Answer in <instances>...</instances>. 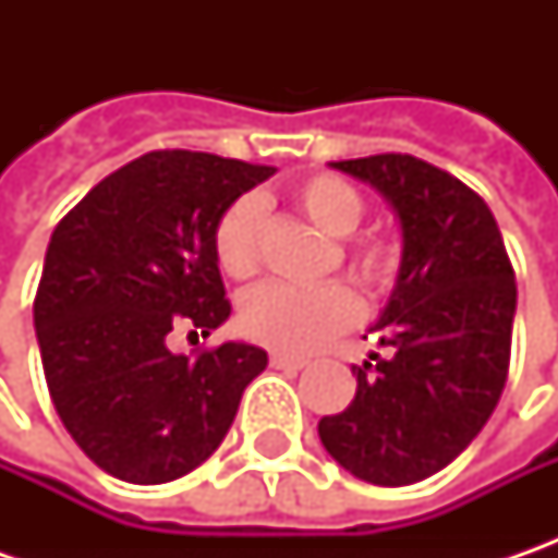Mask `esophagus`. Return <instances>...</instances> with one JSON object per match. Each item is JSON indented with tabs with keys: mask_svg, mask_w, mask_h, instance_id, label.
Wrapping results in <instances>:
<instances>
[{
	"mask_svg": "<svg viewBox=\"0 0 558 558\" xmlns=\"http://www.w3.org/2000/svg\"><path fill=\"white\" fill-rule=\"evenodd\" d=\"M269 366L272 369H289V373H298L307 366V356H291V354H272L269 356Z\"/></svg>",
	"mask_w": 558,
	"mask_h": 558,
	"instance_id": "obj_1",
	"label": "esophagus"
}]
</instances>
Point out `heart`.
I'll return each instance as SVG.
<instances>
[{"mask_svg":"<svg viewBox=\"0 0 558 558\" xmlns=\"http://www.w3.org/2000/svg\"><path fill=\"white\" fill-rule=\"evenodd\" d=\"M291 202L329 239H341L338 260L369 298H385L400 276V245L385 232L354 235L363 223L366 202L360 189L332 173H313L291 185ZM214 254L226 276L251 279L260 269V202L242 195L226 207L214 229ZM360 301L348 286L329 282L319 289L264 286L245 294L239 326L242 332L286 354H307L335 332L348 329Z\"/></svg>","mask_w":558,"mask_h":558,"instance_id":"1","label":"heart"}]
</instances>
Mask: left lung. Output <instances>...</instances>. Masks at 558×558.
I'll return each instance as SVG.
<instances>
[{
  "mask_svg": "<svg viewBox=\"0 0 558 558\" xmlns=\"http://www.w3.org/2000/svg\"><path fill=\"white\" fill-rule=\"evenodd\" d=\"M400 217L403 257L375 323L388 356L354 366V400L319 418L338 465L381 487L440 472L475 440L509 375L515 269L478 192L413 155L335 161Z\"/></svg>",
  "mask_w": 558,
  "mask_h": 558,
  "instance_id": "1",
  "label": "left lung"
}]
</instances>
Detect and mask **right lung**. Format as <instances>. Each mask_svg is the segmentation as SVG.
<instances>
[{
  "instance_id": "1",
  "label": "right lung",
  "mask_w": 558,
  "mask_h": 558,
  "mask_svg": "<svg viewBox=\"0 0 558 558\" xmlns=\"http://www.w3.org/2000/svg\"><path fill=\"white\" fill-rule=\"evenodd\" d=\"M276 170L207 151H148L54 226L33 326L54 410L76 447L130 484L198 469L226 438L267 351L226 341L173 354L167 335L229 316L214 229Z\"/></svg>"
}]
</instances>
